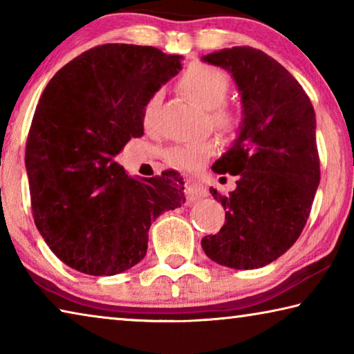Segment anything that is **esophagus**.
I'll list each match as a JSON object with an SVG mask.
<instances>
[{
	"mask_svg": "<svg viewBox=\"0 0 354 354\" xmlns=\"http://www.w3.org/2000/svg\"><path fill=\"white\" fill-rule=\"evenodd\" d=\"M185 195H187L189 201H195L203 198V196H207V189L203 184L187 183V185H185Z\"/></svg>",
	"mask_w": 354,
	"mask_h": 354,
	"instance_id": "obj_1",
	"label": "esophagus"
}]
</instances>
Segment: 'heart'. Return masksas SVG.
I'll use <instances>...</instances> for the list:
<instances>
[{"label":"heart","instance_id":"b5f03b06","mask_svg":"<svg viewBox=\"0 0 354 354\" xmlns=\"http://www.w3.org/2000/svg\"><path fill=\"white\" fill-rule=\"evenodd\" d=\"M179 88L190 101L201 106L203 109L211 111L209 120L220 134L231 137L237 133L241 127V117L221 106L230 93V80L223 71L209 67V65H192L179 80ZM159 100V95H154L145 106L143 124L147 128L151 127L154 122ZM215 151H217V145L214 140H200L171 147L165 153V159L175 169L196 171L205 167Z\"/></svg>","mask_w":354,"mask_h":354}]
</instances>
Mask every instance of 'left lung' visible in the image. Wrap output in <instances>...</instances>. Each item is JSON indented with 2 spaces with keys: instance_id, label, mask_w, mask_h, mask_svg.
Segmentation results:
<instances>
[{
  "instance_id": "obj_1",
  "label": "left lung",
  "mask_w": 354,
  "mask_h": 354,
  "mask_svg": "<svg viewBox=\"0 0 354 354\" xmlns=\"http://www.w3.org/2000/svg\"><path fill=\"white\" fill-rule=\"evenodd\" d=\"M201 61L231 73L242 101L237 139L212 165L237 176L236 189L225 196L211 187L225 225L201 247L220 266L253 270L283 256L306 225L320 183L315 112L295 77L261 50L225 48Z\"/></svg>"
}]
</instances>
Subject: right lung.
I'll list each match as a JSON object with an SVG mask.
<instances>
[{
    "mask_svg": "<svg viewBox=\"0 0 354 354\" xmlns=\"http://www.w3.org/2000/svg\"><path fill=\"white\" fill-rule=\"evenodd\" d=\"M181 61L154 46L106 44L46 84L26 142L29 192L41 237L75 270L112 277L134 267L151 221L185 201L178 171L131 178L113 162L143 136L147 103Z\"/></svg>",
    "mask_w": 354,
    "mask_h": 354,
    "instance_id": "obj_1",
    "label": "right lung"
}]
</instances>
